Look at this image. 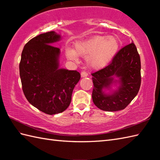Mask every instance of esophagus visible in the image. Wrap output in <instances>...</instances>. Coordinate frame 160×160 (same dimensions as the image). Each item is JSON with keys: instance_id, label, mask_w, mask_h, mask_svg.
I'll list each match as a JSON object with an SVG mask.
<instances>
[{"instance_id": "obj_1", "label": "esophagus", "mask_w": 160, "mask_h": 160, "mask_svg": "<svg viewBox=\"0 0 160 160\" xmlns=\"http://www.w3.org/2000/svg\"><path fill=\"white\" fill-rule=\"evenodd\" d=\"M88 76V74L85 71H82V73H81V77L82 78H86Z\"/></svg>"}]
</instances>
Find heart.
<instances>
[{"label":"heart","instance_id":"b5f03b06","mask_svg":"<svg viewBox=\"0 0 160 160\" xmlns=\"http://www.w3.org/2000/svg\"><path fill=\"white\" fill-rule=\"evenodd\" d=\"M75 50L67 48V58L76 61L78 56L87 57V63L93 69H101L106 67L117 53L120 42L114 36H95L89 39L75 43Z\"/></svg>","mask_w":160,"mask_h":160}]
</instances>
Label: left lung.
Returning a JSON list of instances; mask_svg holds the SVG:
<instances>
[{
  "label": "left lung",
  "instance_id": "8db88e82",
  "mask_svg": "<svg viewBox=\"0 0 160 160\" xmlns=\"http://www.w3.org/2000/svg\"><path fill=\"white\" fill-rule=\"evenodd\" d=\"M92 76L94 104L105 111L124 109L137 96L141 84L140 57L135 44L124 47L110 64Z\"/></svg>",
  "mask_w": 160,
  "mask_h": 160
}]
</instances>
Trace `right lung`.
Wrapping results in <instances>:
<instances>
[{
  "instance_id": "1",
  "label": "right lung",
  "mask_w": 160,
  "mask_h": 160,
  "mask_svg": "<svg viewBox=\"0 0 160 160\" xmlns=\"http://www.w3.org/2000/svg\"><path fill=\"white\" fill-rule=\"evenodd\" d=\"M60 39L61 36L53 31L33 38L24 47L19 64L27 100L48 115L67 109L74 87L80 79L77 71L60 68V51L53 44Z\"/></svg>"
}]
</instances>
